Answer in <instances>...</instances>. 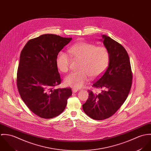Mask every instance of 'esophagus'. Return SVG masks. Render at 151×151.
I'll return each instance as SVG.
<instances>
[{
	"instance_id": "esophagus-1",
	"label": "esophagus",
	"mask_w": 151,
	"mask_h": 151,
	"mask_svg": "<svg viewBox=\"0 0 151 151\" xmlns=\"http://www.w3.org/2000/svg\"><path fill=\"white\" fill-rule=\"evenodd\" d=\"M78 91H79V89H77V88H73V89H72V91H73V93H76V92H77Z\"/></svg>"
}]
</instances>
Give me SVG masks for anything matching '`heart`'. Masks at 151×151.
I'll return each instance as SVG.
<instances>
[{"label":"heart","mask_w":151,"mask_h":151,"mask_svg":"<svg viewBox=\"0 0 151 151\" xmlns=\"http://www.w3.org/2000/svg\"><path fill=\"white\" fill-rule=\"evenodd\" d=\"M70 56L80 60L77 71L73 72L65 77V84L73 88L84 86L89 77L96 78L100 76L108 67L110 55L108 49L104 46H97L93 43L80 42L68 48ZM56 65L59 70L66 73L69 70L70 56L65 52H59L56 58Z\"/></svg>","instance_id":"heart-1"}]
</instances>
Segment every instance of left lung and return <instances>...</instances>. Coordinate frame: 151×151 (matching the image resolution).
Segmentation results:
<instances>
[{"instance_id":"obj_1","label":"left lung","mask_w":151,"mask_h":151,"mask_svg":"<svg viewBox=\"0 0 151 151\" xmlns=\"http://www.w3.org/2000/svg\"><path fill=\"white\" fill-rule=\"evenodd\" d=\"M110 60L108 68L92 86L101 89L100 93L88 91L89 97L83 105L91 118L104 120L114 114L126 100L132 84V75L129 56L125 48L106 35H102Z\"/></svg>"}]
</instances>
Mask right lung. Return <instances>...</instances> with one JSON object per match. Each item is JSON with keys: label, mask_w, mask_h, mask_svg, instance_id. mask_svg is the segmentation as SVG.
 Here are the masks:
<instances>
[{"label": "right lung", "mask_w": 151, "mask_h": 151, "mask_svg": "<svg viewBox=\"0 0 151 151\" xmlns=\"http://www.w3.org/2000/svg\"><path fill=\"white\" fill-rule=\"evenodd\" d=\"M71 40L43 34L30 40L22 50L17 75L19 92L27 107L41 118L61 114L72 95L70 88H55L61 83L57 56Z\"/></svg>", "instance_id": "add662e5"}]
</instances>
